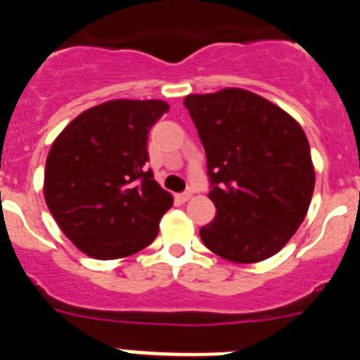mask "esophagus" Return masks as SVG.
<instances>
[{
	"label": "esophagus",
	"mask_w": 360,
	"mask_h": 360,
	"mask_svg": "<svg viewBox=\"0 0 360 360\" xmlns=\"http://www.w3.org/2000/svg\"><path fill=\"white\" fill-rule=\"evenodd\" d=\"M191 196H193V193H191V191H186V193H180V195H176V200L178 202H187Z\"/></svg>",
	"instance_id": "esophagus-1"
}]
</instances>
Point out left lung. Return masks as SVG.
Listing matches in <instances>:
<instances>
[{"instance_id":"obj_1","label":"left lung","mask_w":360,"mask_h":360,"mask_svg":"<svg viewBox=\"0 0 360 360\" xmlns=\"http://www.w3.org/2000/svg\"><path fill=\"white\" fill-rule=\"evenodd\" d=\"M184 106L207 157L211 224L200 229L209 250L256 263L288 243L303 224L316 173L297 122L266 98L240 88L187 95Z\"/></svg>"}]
</instances>
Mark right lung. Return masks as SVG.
<instances>
[{"mask_svg":"<svg viewBox=\"0 0 360 360\" xmlns=\"http://www.w3.org/2000/svg\"><path fill=\"white\" fill-rule=\"evenodd\" d=\"M164 101H110L82 111L56 139L44 169V200L66 238L97 259L146 249L173 205L149 160V129Z\"/></svg>","mask_w":360,"mask_h":360,"instance_id":"1","label":"right lung"}]
</instances>
